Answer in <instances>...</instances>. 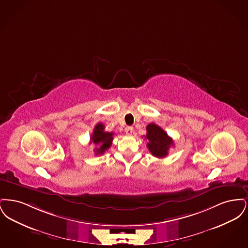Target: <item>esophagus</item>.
<instances>
[{"label":"esophagus","instance_id":"1","mask_svg":"<svg viewBox=\"0 0 248 248\" xmlns=\"http://www.w3.org/2000/svg\"><path fill=\"white\" fill-rule=\"evenodd\" d=\"M133 131H134V128H133L132 126H127V127L124 129V132H125V134H126L127 136H131L132 133H133Z\"/></svg>","mask_w":248,"mask_h":248}]
</instances>
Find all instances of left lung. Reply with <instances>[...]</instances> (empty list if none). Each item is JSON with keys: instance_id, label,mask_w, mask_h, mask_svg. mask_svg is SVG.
<instances>
[{"instance_id": "8db88e82", "label": "left lung", "mask_w": 248, "mask_h": 248, "mask_svg": "<svg viewBox=\"0 0 248 248\" xmlns=\"http://www.w3.org/2000/svg\"><path fill=\"white\" fill-rule=\"evenodd\" d=\"M147 135L145 139L148 140L147 147L151 154L157 158H164L167 154L171 146L174 145L173 140L155 124H150L146 127Z\"/></svg>"}]
</instances>
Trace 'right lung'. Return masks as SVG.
Listing matches in <instances>:
<instances>
[{"label":"right lung","mask_w":248,"mask_h":248,"mask_svg":"<svg viewBox=\"0 0 248 248\" xmlns=\"http://www.w3.org/2000/svg\"><path fill=\"white\" fill-rule=\"evenodd\" d=\"M114 133L112 132H105L104 124L98 123L94 126L93 134L91 136V143L94 144L96 147L94 148V152L95 155L103 154L112 144Z\"/></svg>","instance_id":"1"}]
</instances>
